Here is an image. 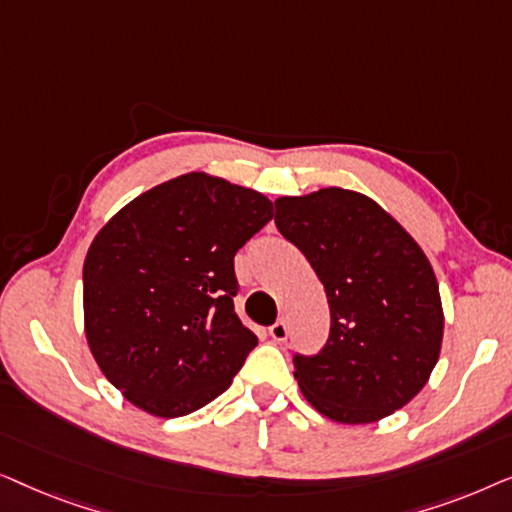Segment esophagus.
<instances>
[{"label":"esophagus","instance_id":"1","mask_svg":"<svg viewBox=\"0 0 512 512\" xmlns=\"http://www.w3.org/2000/svg\"><path fill=\"white\" fill-rule=\"evenodd\" d=\"M286 335H289V326H286L284 319H279L277 324L270 326V338L275 342H284Z\"/></svg>","mask_w":512,"mask_h":512}]
</instances>
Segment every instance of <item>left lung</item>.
Here are the masks:
<instances>
[{"label": "left lung", "mask_w": 512, "mask_h": 512, "mask_svg": "<svg viewBox=\"0 0 512 512\" xmlns=\"http://www.w3.org/2000/svg\"><path fill=\"white\" fill-rule=\"evenodd\" d=\"M275 223L324 284L331 335L293 375L314 410L373 424L408 405L436 368L443 303L422 247L368 195L331 186L275 200Z\"/></svg>", "instance_id": "left-lung-1"}]
</instances>
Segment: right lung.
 <instances>
[{
	"instance_id": "1",
	"label": "right lung",
	"mask_w": 512,
	"mask_h": 512,
	"mask_svg": "<svg viewBox=\"0 0 512 512\" xmlns=\"http://www.w3.org/2000/svg\"><path fill=\"white\" fill-rule=\"evenodd\" d=\"M263 193L188 172L104 223L83 263V326L139 410L184 417L230 387L256 335L235 314L233 258L272 219Z\"/></svg>"
}]
</instances>
